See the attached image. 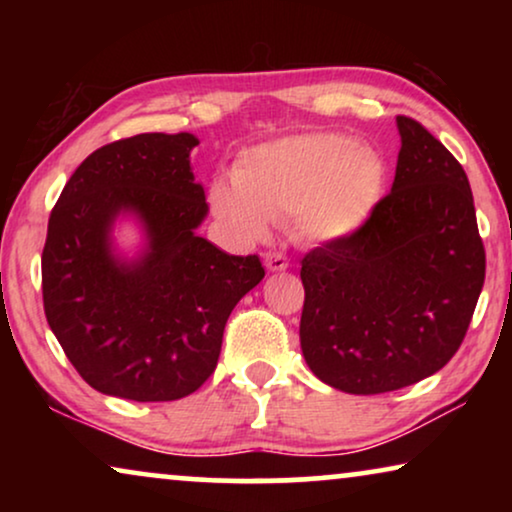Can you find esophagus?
Wrapping results in <instances>:
<instances>
[{"mask_svg":"<svg viewBox=\"0 0 512 512\" xmlns=\"http://www.w3.org/2000/svg\"><path fill=\"white\" fill-rule=\"evenodd\" d=\"M263 263H265V268H268L270 272H284L286 268H289V258H286L284 254H275V251L265 254L263 256Z\"/></svg>","mask_w":512,"mask_h":512,"instance_id":"1","label":"esophagus"}]
</instances>
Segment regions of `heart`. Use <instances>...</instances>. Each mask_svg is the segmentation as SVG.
<instances>
[{
  "instance_id": "heart-1",
  "label": "heart",
  "mask_w": 512,
  "mask_h": 512,
  "mask_svg": "<svg viewBox=\"0 0 512 512\" xmlns=\"http://www.w3.org/2000/svg\"><path fill=\"white\" fill-rule=\"evenodd\" d=\"M384 184L387 165L375 149L345 135L310 132L242 151L233 181H212L209 205L240 240H261L270 221L291 214L307 242L335 244L363 230Z\"/></svg>"
}]
</instances>
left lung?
Wrapping results in <instances>:
<instances>
[{
	"label": "left lung",
	"mask_w": 512,
	"mask_h": 512,
	"mask_svg": "<svg viewBox=\"0 0 512 512\" xmlns=\"http://www.w3.org/2000/svg\"><path fill=\"white\" fill-rule=\"evenodd\" d=\"M396 177L349 240L303 258L300 349L328 387L370 396L438 373L485 284L473 193L457 158L398 116Z\"/></svg>",
	"instance_id": "8db88e82"
}]
</instances>
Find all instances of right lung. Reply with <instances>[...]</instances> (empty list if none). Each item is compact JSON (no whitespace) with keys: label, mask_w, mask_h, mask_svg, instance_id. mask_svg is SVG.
Here are the masks:
<instances>
[{"label":"right lung","mask_w":512,"mask_h":512,"mask_svg":"<svg viewBox=\"0 0 512 512\" xmlns=\"http://www.w3.org/2000/svg\"><path fill=\"white\" fill-rule=\"evenodd\" d=\"M191 132H144L90 153L48 219L41 284L48 326L100 394L177 401L214 373L233 307L265 277L198 228ZM132 225L135 245L117 233Z\"/></svg>","instance_id":"add662e5"}]
</instances>
